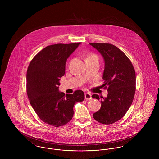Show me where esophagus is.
Returning <instances> with one entry per match:
<instances>
[{"label": "esophagus", "mask_w": 159, "mask_h": 159, "mask_svg": "<svg viewBox=\"0 0 159 159\" xmlns=\"http://www.w3.org/2000/svg\"><path fill=\"white\" fill-rule=\"evenodd\" d=\"M84 98H85V99H92V96H91V93H86L85 94H84Z\"/></svg>", "instance_id": "esophagus-1"}]
</instances>
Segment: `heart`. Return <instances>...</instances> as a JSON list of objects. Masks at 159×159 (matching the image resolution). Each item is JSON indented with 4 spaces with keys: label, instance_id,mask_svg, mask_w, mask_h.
Returning a JSON list of instances; mask_svg holds the SVG:
<instances>
[{
    "label": "heart",
    "instance_id": "b5f03b06",
    "mask_svg": "<svg viewBox=\"0 0 159 159\" xmlns=\"http://www.w3.org/2000/svg\"><path fill=\"white\" fill-rule=\"evenodd\" d=\"M86 60H93L98 61V58L97 55L94 53H89L88 55Z\"/></svg>",
    "mask_w": 159,
    "mask_h": 159
}]
</instances>
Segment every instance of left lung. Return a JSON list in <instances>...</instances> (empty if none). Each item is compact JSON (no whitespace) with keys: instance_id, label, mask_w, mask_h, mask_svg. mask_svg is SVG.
Masks as SVG:
<instances>
[{"instance_id":"left-lung-1","label":"left lung","mask_w":159,"mask_h":159,"mask_svg":"<svg viewBox=\"0 0 159 159\" xmlns=\"http://www.w3.org/2000/svg\"><path fill=\"white\" fill-rule=\"evenodd\" d=\"M89 44L104 58V82L101 86L108 91L107 97L101 101L100 110L93 114V117L101 123L112 124L121 119L132 103L136 90L135 69L128 57L116 46L107 43ZM92 97L99 100L97 94Z\"/></svg>"}]
</instances>
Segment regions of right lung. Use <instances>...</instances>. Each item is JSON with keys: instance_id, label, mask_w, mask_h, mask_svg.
Wrapping results in <instances>:
<instances>
[{"instance_id": "add662e5", "label": "right lung", "mask_w": 159, "mask_h": 159, "mask_svg": "<svg viewBox=\"0 0 159 159\" xmlns=\"http://www.w3.org/2000/svg\"><path fill=\"white\" fill-rule=\"evenodd\" d=\"M80 43L48 46L34 56L27 68V93L31 106L42 121L55 127L70 121L74 105L84 99L81 90L66 95L58 91L67 60Z\"/></svg>"}]
</instances>
